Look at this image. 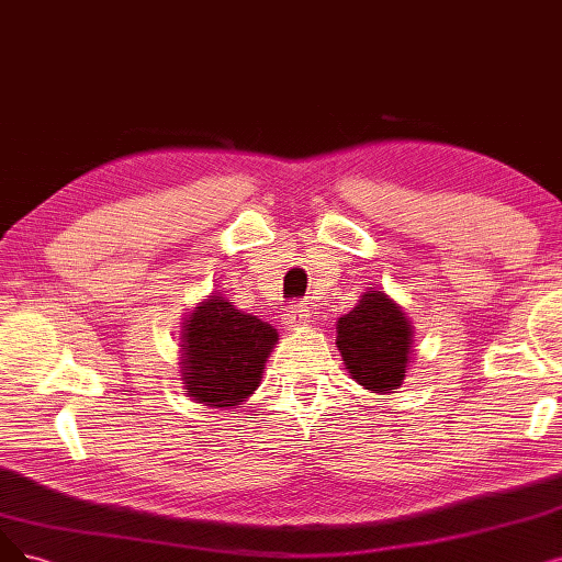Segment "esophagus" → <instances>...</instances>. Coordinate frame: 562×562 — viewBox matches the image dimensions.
I'll return each instance as SVG.
<instances>
[{"instance_id":"obj_1","label":"esophagus","mask_w":562,"mask_h":562,"mask_svg":"<svg viewBox=\"0 0 562 562\" xmlns=\"http://www.w3.org/2000/svg\"><path fill=\"white\" fill-rule=\"evenodd\" d=\"M283 321L290 329H300V327H306L311 323V308L304 306V304H290L283 313Z\"/></svg>"}]
</instances>
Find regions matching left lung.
<instances>
[{"mask_svg": "<svg viewBox=\"0 0 562 562\" xmlns=\"http://www.w3.org/2000/svg\"><path fill=\"white\" fill-rule=\"evenodd\" d=\"M415 327L385 290L369 288L357 306L336 321V348L357 385L373 394L398 390L413 355Z\"/></svg>", "mask_w": 562, "mask_h": 562, "instance_id": "1", "label": "left lung"}]
</instances>
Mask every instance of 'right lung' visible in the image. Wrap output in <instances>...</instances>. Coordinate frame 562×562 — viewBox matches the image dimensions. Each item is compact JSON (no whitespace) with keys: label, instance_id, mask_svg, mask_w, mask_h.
Masks as SVG:
<instances>
[{"label":"right lung","instance_id":"add662e5","mask_svg":"<svg viewBox=\"0 0 562 562\" xmlns=\"http://www.w3.org/2000/svg\"><path fill=\"white\" fill-rule=\"evenodd\" d=\"M182 327L179 373L187 394L207 408L241 406L258 390L279 331L216 290L189 311Z\"/></svg>","mask_w":562,"mask_h":562}]
</instances>
